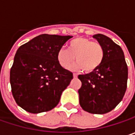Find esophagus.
Returning a JSON list of instances; mask_svg holds the SVG:
<instances>
[{"mask_svg":"<svg viewBox=\"0 0 135 135\" xmlns=\"http://www.w3.org/2000/svg\"><path fill=\"white\" fill-rule=\"evenodd\" d=\"M73 77H74V78H76V77H77V74H76V73H73Z\"/></svg>","mask_w":135,"mask_h":135,"instance_id":"esophagus-1","label":"esophagus"}]
</instances>
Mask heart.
<instances>
[{
  "instance_id": "1",
  "label": "heart",
  "mask_w": 135,
  "mask_h": 135,
  "mask_svg": "<svg viewBox=\"0 0 135 135\" xmlns=\"http://www.w3.org/2000/svg\"><path fill=\"white\" fill-rule=\"evenodd\" d=\"M76 61L71 69L80 70L90 73L98 67L104 58V50L102 46L92 41L77 37L71 41L68 44V49L60 48L57 52V60L62 68L68 69Z\"/></svg>"
}]
</instances>
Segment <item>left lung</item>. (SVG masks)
<instances>
[{
    "mask_svg": "<svg viewBox=\"0 0 135 135\" xmlns=\"http://www.w3.org/2000/svg\"><path fill=\"white\" fill-rule=\"evenodd\" d=\"M102 46V64L90 73L79 75L82 82L78 90L82 109L93 114L113 110L123 99L127 90L128 69L122 48L103 34L93 36Z\"/></svg>",
    "mask_w": 135,
    "mask_h": 135,
    "instance_id": "8db88e82",
    "label": "left lung"
}]
</instances>
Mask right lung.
Wrapping results in <instances>:
<instances>
[{"label": "right lung", "mask_w": 135, "mask_h": 135, "mask_svg": "<svg viewBox=\"0 0 135 135\" xmlns=\"http://www.w3.org/2000/svg\"><path fill=\"white\" fill-rule=\"evenodd\" d=\"M72 37L41 34L18 47L10 71L12 92L18 105L40 113L59 104L73 76L59 65L57 52Z\"/></svg>", "instance_id": "right-lung-1"}]
</instances>
